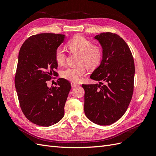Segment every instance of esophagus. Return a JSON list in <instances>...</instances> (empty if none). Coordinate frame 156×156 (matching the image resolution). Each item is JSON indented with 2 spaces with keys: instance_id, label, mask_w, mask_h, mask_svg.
I'll use <instances>...</instances> for the list:
<instances>
[{
  "instance_id": "esophagus-1",
  "label": "esophagus",
  "mask_w": 156,
  "mask_h": 156,
  "mask_svg": "<svg viewBox=\"0 0 156 156\" xmlns=\"http://www.w3.org/2000/svg\"><path fill=\"white\" fill-rule=\"evenodd\" d=\"M71 85H72V87H77V86H79V84H77V83H75L73 82H72V83H71Z\"/></svg>"
}]
</instances>
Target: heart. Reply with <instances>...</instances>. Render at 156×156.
Masks as SVG:
<instances>
[{
  "label": "heart",
  "mask_w": 156,
  "mask_h": 156,
  "mask_svg": "<svg viewBox=\"0 0 156 156\" xmlns=\"http://www.w3.org/2000/svg\"><path fill=\"white\" fill-rule=\"evenodd\" d=\"M69 49L80 54L79 64H84L79 67H68L62 72V77L73 83L79 82L87 73L86 65L90 68H94L100 64L103 52L100 47L94 45L92 42L85 37L77 36L73 37L68 43ZM56 62L59 65L64 64L66 54L64 49L58 47L55 53Z\"/></svg>",
  "instance_id": "b5f03b06"
}]
</instances>
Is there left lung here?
Wrapping results in <instances>:
<instances>
[{
  "mask_svg": "<svg viewBox=\"0 0 156 156\" xmlns=\"http://www.w3.org/2000/svg\"><path fill=\"white\" fill-rule=\"evenodd\" d=\"M94 38L101 45L103 56L100 64L90 77L99 84L82 85L84 90V111L94 124L107 126L124 115L131 101L134 60L128 45L120 36L103 32Z\"/></svg>",
  "mask_w": 156,
  "mask_h": 156,
  "instance_id": "obj_1",
  "label": "left lung"
}]
</instances>
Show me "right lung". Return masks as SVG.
Returning <instances> with one entry per match:
<instances>
[{
  "instance_id": "1",
  "label": "right lung",
  "mask_w": 156,
  "mask_h": 156,
  "mask_svg": "<svg viewBox=\"0 0 156 156\" xmlns=\"http://www.w3.org/2000/svg\"><path fill=\"white\" fill-rule=\"evenodd\" d=\"M66 36L42 33L29 37L18 56L15 86L20 107L27 119L36 125L48 127L64 115V105L71 89L68 81L60 78L57 86L47 82L57 74L55 53Z\"/></svg>"
}]
</instances>
